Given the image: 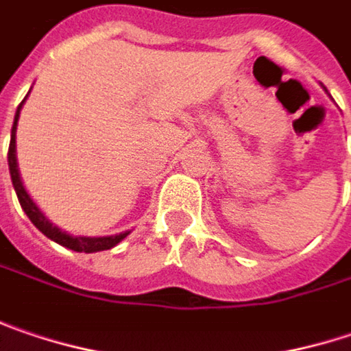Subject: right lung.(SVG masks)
Returning a JSON list of instances; mask_svg holds the SVG:
<instances>
[{
    "instance_id": "1",
    "label": "right lung",
    "mask_w": 351,
    "mask_h": 351,
    "mask_svg": "<svg viewBox=\"0 0 351 351\" xmlns=\"http://www.w3.org/2000/svg\"><path fill=\"white\" fill-rule=\"evenodd\" d=\"M23 105V101H21ZM21 105L17 107V113H15V121H13V127H11V141H10V151H8V162H10V175L11 182H13V189L17 193L19 198V204L21 208L25 210V215L29 217L33 224L45 234L47 238L55 240L57 244L65 246V248H71L75 252H101V250H109L113 248L114 244H119L123 238L127 237L129 232H123V234H114V237H103V238H87V237H69L65 232H61L57 226H53L47 218L41 215V210L35 206L29 195L25 193L23 184H21V178H19V171H17V158H15V129H17V119H19V109Z\"/></svg>"
}]
</instances>
